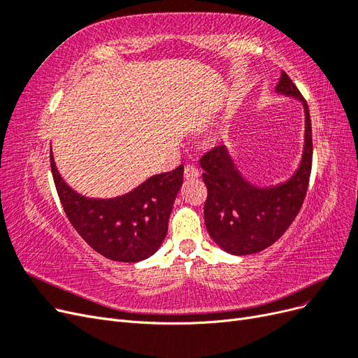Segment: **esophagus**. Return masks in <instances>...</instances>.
I'll use <instances>...</instances> for the list:
<instances>
[{
  "mask_svg": "<svg viewBox=\"0 0 358 358\" xmlns=\"http://www.w3.org/2000/svg\"><path fill=\"white\" fill-rule=\"evenodd\" d=\"M183 176H185V179L188 180H194L197 179L200 176V171L196 166H185V170H183Z\"/></svg>",
  "mask_w": 358,
  "mask_h": 358,
  "instance_id": "obj_1",
  "label": "esophagus"
}]
</instances>
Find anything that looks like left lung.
Returning <instances> with one entry per match:
<instances>
[{"mask_svg": "<svg viewBox=\"0 0 358 358\" xmlns=\"http://www.w3.org/2000/svg\"><path fill=\"white\" fill-rule=\"evenodd\" d=\"M276 92L299 100L305 109V146L301 161L288 180L259 188L248 182L225 146L206 152L200 166L208 188L204 203L206 229L225 252L249 255L263 251L282 236L306 197L312 169V127L306 100L285 71Z\"/></svg>", "mask_w": 358, "mask_h": 358, "instance_id": "1", "label": "left lung"}]
</instances>
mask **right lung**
<instances>
[{
	"label": "right lung",
	"instance_id": "add662e5",
	"mask_svg": "<svg viewBox=\"0 0 358 358\" xmlns=\"http://www.w3.org/2000/svg\"><path fill=\"white\" fill-rule=\"evenodd\" d=\"M50 167L64 212L94 251L121 263L142 262L158 251L183 183V166L150 176L115 199H90L71 189L59 175L52 149Z\"/></svg>",
	"mask_w": 358,
	"mask_h": 358
}]
</instances>
